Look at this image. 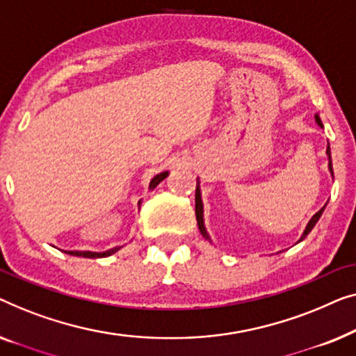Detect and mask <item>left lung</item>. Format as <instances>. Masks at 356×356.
<instances>
[{
  "label": "left lung",
  "mask_w": 356,
  "mask_h": 356,
  "mask_svg": "<svg viewBox=\"0 0 356 356\" xmlns=\"http://www.w3.org/2000/svg\"><path fill=\"white\" fill-rule=\"evenodd\" d=\"M314 121H316V124L319 127H323V122H321V118H319V114H314ZM326 154H327V159H329V164H327V168H329V172H330V176L334 177V172H332V159H330V148H329V143H327V148H326ZM324 208H326V204H324V207L319 209V211L314 214V216L309 219L308 221V224H307V227H305V230H303V234H302V237L298 238V242H302V240L307 237V235L312 232V229L316 226V222L319 221V218H321V214H323V211H324ZM195 214H197V222H198V229H200V232H202V235L204 238L208 240L209 243L213 242L211 240V237H209V234H208V230H207V227H204V209H203V200H202V187H200V179L197 177V190H195ZM297 242V243H298Z\"/></svg>",
  "instance_id": "obj_1"
}]
</instances>
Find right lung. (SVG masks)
I'll return each mask as SVG.
<instances>
[{
  "instance_id": "add662e5",
  "label": "right lung",
  "mask_w": 356,
  "mask_h": 356,
  "mask_svg": "<svg viewBox=\"0 0 356 356\" xmlns=\"http://www.w3.org/2000/svg\"><path fill=\"white\" fill-rule=\"evenodd\" d=\"M169 176V171H164V172H159V174H156V176H154L152 180H149V185H148V188L149 190H154L158 187V184L159 182H163L164 179H166ZM140 207H142V200H140L138 202V209H140ZM122 247H114V248H109V250H106V252H79V250H71V252H64V253H67V254H72V257H82V258H106V257H111V254H114L116 252H119V250H121Z\"/></svg>"
}]
</instances>
